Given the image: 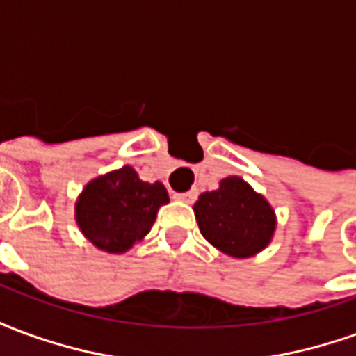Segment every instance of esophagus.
<instances>
[{
  "mask_svg": "<svg viewBox=\"0 0 356 356\" xmlns=\"http://www.w3.org/2000/svg\"><path fill=\"white\" fill-rule=\"evenodd\" d=\"M196 191H188V193H179V194H175V198H177V200H181V202H186V204H191V202H194L196 200Z\"/></svg>",
  "mask_w": 356,
  "mask_h": 356,
  "instance_id": "obj_1",
  "label": "esophagus"
}]
</instances>
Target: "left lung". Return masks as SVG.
<instances>
[{
    "label": "left lung",
    "instance_id": "obj_1",
    "mask_svg": "<svg viewBox=\"0 0 356 356\" xmlns=\"http://www.w3.org/2000/svg\"><path fill=\"white\" fill-rule=\"evenodd\" d=\"M204 238L231 257H252L273 240L275 209L244 179H223L217 191L202 193L193 206Z\"/></svg>",
    "mask_w": 356,
    "mask_h": 356
}]
</instances>
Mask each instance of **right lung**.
Returning a JSON list of instances; mask_svg holds the SVG:
<instances>
[{"mask_svg": "<svg viewBox=\"0 0 356 356\" xmlns=\"http://www.w3.org/2000/svg\"><path fill=\"white\" fill-rule=\"evenodd\" d=\"M170 202L165 186L140 181L131 165L89 181L76 202V223L102 252L124 254L148 234L156 213Z\"/></svg>", "mask_w": 356, "mask_h": 356, "instance_id": "obj_1", "label": "right lung"}]
</instances>
